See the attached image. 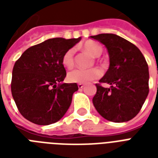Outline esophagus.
<instances>
[{
	"instance_id": "obj_1",
	"label": "esophagus",
	"mask_w": 158,
	"mask_h": 158,
	"mask_svg": "<svg viewBox=\"0 0 158 158\" xmlns=\"http://www.w3.org/2000/svg\"><path fill=\"white\" fill-rule=\"evenodd\" d=\"M78 87H79V89H83V88H84V84H78Z\"/></svg>"
}]
</instances>
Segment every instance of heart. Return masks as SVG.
<instances>
[{"mask_svg":"<svg viewBox=\"0 0 158 158\" xmlns=\"http://www.w3.org/2000/svg\"><path fill=\"white\" fill-rule=\"evenodd\" d=\"M84 51L93 56L94 57H98L102 53V47L99 43L94 41H87L83 46ZM74 49L70 48L67 50L62 56V64L66 69H71L74 67ZM101 70L98 68H92L89 69H74L69 72L67 75V79L72 83L86 84L94 79H98L101 76Z\"/></svg>","mask_w":158,"mask_h":158,"instance_id":"b5f03b06","label":"heart"}]
</instances>
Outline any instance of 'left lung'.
Wrapping results in <instances>:
<instances>
[{
    "label": "left lung",
    "mask_w": 158,
    "mask_h": 158,
    "mask_svg": "<svg viewBox=\"0 0 158 158\" xmlns=\"http://www.w3.org/2000/svg\"><path fill=\"white\" fill-rule=\"evenodd\" d=\"M90 38L106 48L110 66L96 84L93 98L98 112L112 122H125L137 115L149 92L148 66L143 55L130 42L112 33H102ZM108 83L110 88H104Z\"/></svg>",
    "instance_id": "1"
}]
</instances>
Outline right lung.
<instances>
[{
    "instance_id": "obj_1",
    "label": "right lung",
    "mask_w": 158,
    "mask_h": 158,
    "mask_svg": "<svg viewBox=\"0 0 158 158\" xmlns=\"http://www.w3.org/2000/svg\"><path fill=\"white\" fill-rule=\"evenodd\" d=\"M81 38H51L34 45L15 63L11 93L19 111L31 122L48 125L60 120L79 88L60 84L66 76L62 56Z\"/></svg>"
}]
</instances>
